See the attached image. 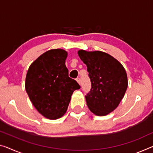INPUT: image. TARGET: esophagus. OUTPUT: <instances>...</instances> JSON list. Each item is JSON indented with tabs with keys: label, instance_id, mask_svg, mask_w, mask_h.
Masks as SVG:
<instances>
[{
	"label": "esophagus",
	"instance_id": "obj_1",
	"mask_svg": "<svg viewBox=\"0 0 153 153\" xmlns=\"http://www.w3.org/2000/svg\"><path fill=\"white\" fill-rule=\"evenodd\" d=\"M76 81H77V83H78L79 85H81V79L80 78H77L76 79Z\"/></svg>",
	"mask_w": 153,
	"mask_h": 153
}]
</instances>
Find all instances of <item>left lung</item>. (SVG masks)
Segmentation results:
<instances>
[{
	"label": "left lung",
	"mask_w": 153,
	"mask_h": 153,
	"mask_svg": "<svg viewBox=\"0 0 153 153\" xmlns=\"http://www.w3.org/2000/svg\"><path fill=\"white\" fill-rule=\"evenodd\" d=\"M77 53L88 67L91 80V91L85 96L87 105L96 116H106L116 109L125 94L128 87L126 70L107 53L84 50Z\"/></svg>",
	"instance_id": "1"
}]
</instances>
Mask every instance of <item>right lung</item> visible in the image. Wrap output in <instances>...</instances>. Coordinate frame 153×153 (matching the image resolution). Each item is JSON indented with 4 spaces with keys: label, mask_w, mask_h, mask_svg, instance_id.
Segmentation results:
<instances>
[{
    "label": "right lung",
    "mask_w": 153,
    "mask_h": 153,
    "mask_svg": "<svg viewBox=\"0 0 153 153\" xmlns=\"http://www.w3.org/2000/svg\"><path fill=\"white\" fill-rule=\"evenodd\" d=\"M68 53L51 49L37 57L28 69L25 90L39 114L49 120L62 117L67 111L74 91L79 85L68 76Z\"/></svg>",
    "instance_id": "add662e5"
}]
</instances>
